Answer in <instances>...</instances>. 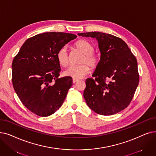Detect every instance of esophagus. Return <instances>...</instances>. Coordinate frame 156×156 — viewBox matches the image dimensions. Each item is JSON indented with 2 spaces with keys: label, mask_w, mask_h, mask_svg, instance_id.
Returning a JSON list of instances; mask_svg holds the SVG:
<instances>
[{
  "label": "esophagus",
  "mask_w": 156,
  "mask_h": 156,
  "mask_svg": "<svg viewBox=\"0 0 156 156\" xmlns=\"http://www.w3.org/2000/svg\"><path fill=\"white\" fill-rule=\"evenodd\" d=\"M78 81H79L78 80H76V79H73V83H75L78 82Z\"/></svg>",
  "instance_id": "34e87169"
}]
</instances>
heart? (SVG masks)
Returning a JSON list of instances; mask_svg holds the SVG:
<instances>
[{
  "instance_id": "b5f03b06",
  "label": "heart",
  "mask_w": 156,
  "mask_h": 156,
  "mask_svg": "<svg viewBox=\"0 0 156 156\" xmlns=\"http://www.w3.org/2000/svg\"><path fill=\"white\" fill-rule=\"evenodd\" d=\"M78 50L83 54V56L80 60V66H72L64 72V75L73 79L79 80L83 78L86 74L89 73L90 68H96L99 62V57L94 54V46L90 42L84 39L78 41L74 44ZM57 58L58 64L62 66L66 67L69 64V58L66 47H62L57 53Z\"/></svg>"
}]
</instances>
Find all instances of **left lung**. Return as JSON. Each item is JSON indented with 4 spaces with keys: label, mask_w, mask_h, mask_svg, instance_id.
I'll return each instance as SVG.
<instances>
[{
    "label": "left lung",
    "mask_w": 156,
    "mask_h": 156,
    "mask_svg": "<svg viewBox=\"0 0 156 156\" xmlns=\"http://www.w3.org/2000/svg\"><path fill=\"white\" fill-rule=\"evenodd\" d=\"M98 42L100 60L86 80L83 97L91 110L102 115L119 113L129 105L139 83L136 57L122 39L100 32L78 33ZM108 79V82H106Z\"/></svg>",
    "instance_id": "left-lung-1"
}]
</instances>
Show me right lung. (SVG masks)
I'll list each match as a JSON object with an SVG mask.
<instances>
[{
    "label": "right lung",
    "mask_w": 156,
    "mask_h": 156,
    "mask_svg": "<svg viewBox=\"0 0 156 156\" xmlns=\"http://www.w3.org/2000/svg\"><path fill=\"white\" fill-rule=\"evenodd\" d=\"M76 37L64 32L39 34L27 39L13 59V87L23 105L37 115H51L66 99L73 80L67 76L58 78L57 53Z\"/></svg>",
    "instance_id": "add662e5"
}]
</instances>
